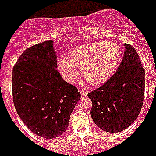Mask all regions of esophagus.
Returning a JSON list of instances; mask_svg holds the SVG:
<instances>
[{
    "label": "esophagus",
    "mask_w": 156,
    "mask_h": 156,
    "mask_svg": "<svg viewBox=\"0 0 156 156\" xmlns=\"http://www.w3.org/2000/svg\"><path fill=\"white\" fill-rule=\"evenodd\" d=\"M79 91H80L81 96H82V97H86V96H87V92L86 90H83L81 89V90H79Z\"/></svg>",
    "instance_id": "obj_1"
}]
</instances>
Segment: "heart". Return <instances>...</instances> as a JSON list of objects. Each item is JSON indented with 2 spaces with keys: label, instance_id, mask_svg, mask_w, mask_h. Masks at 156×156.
I'll list each match as a JSON object with an SVG mask.
<instances>
[{
  "label": "heart",
  "instance_id": "heart-1",
  "mask_svg": "<svg viewBox=\"0 0 156 156\" xmlns=\"http://www.w3.org/2000/svg\"><path fill=\"white\" fill-rule=\"evenodd\" d=\"M121 48L116 43L91 42L78 46L69 54V58H62L59 69L64 78L72 82L81 73L91 84H101L111 78L121 60Z\"/></svg>",
  "mask_w": 156,
  "mask_h": 156
}]
</instances>
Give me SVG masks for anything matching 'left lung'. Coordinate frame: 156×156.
<instances>
[{"label": "left lung", "mask_w": 156, "mask_h": 156, "mask_svg": "<svg viewBox=\"0 0 156 156\" xmlns=\"http://www.w3.org/2000/svg\"><path fill=\"white\" fill-rule=\"evenodd\" d=\"M122 62L104 85L87 94L90 116L102 130L117 133L132 125L139 115L145 91V69L136 50L125 44Z\"/></svg>", "instance_id": "8db88e82"}]
</instances>
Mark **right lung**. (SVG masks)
Wrapping results in <instances>:
<instances>
[{
	"instance_id": "right-lung-1",
	"label": "right lung",
	"mask_w": 156,
	"mask_h": 156,
	"mask_svg": "<svg viewBox=\"0 0 156 156\" xmlns=\"http://www.w3.org/2000/svg\"><path fill=\"white\" fill-rule=\"evenodd\" d=\"M53 41L28 48L13 68L12 94L17 113L36 135L61 136L81 97L78 88L66 83L56 68Z\"/></svg>"
}]
</instances>
